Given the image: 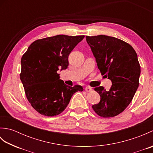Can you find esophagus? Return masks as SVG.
I'll use <instances>...</instances> for the list:
<instances>
[{
  "mask_svg": "<svg viewBox=\"0 0 153 153\" xmlns=\"http://www.w3.org/2000/svg\"><path fill=\"white\" fill-rule=\"evenodd\" d=\"M85 90L86 92H91V91H93L92 88H91L90 87H86L85 88Z\"/></svg>",
  "mask_w": 153,
  "mask_h": 153,
  "instance_id": "esophagus-1",
  "label": "esophagus"
}]
</instances>
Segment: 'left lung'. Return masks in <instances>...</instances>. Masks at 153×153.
Returning a JSON list of instances; mask_svg holds the SVG:
<instances>
[{"instance_id": "left-lung-1", "label": "left lung", "mask_w": 153, "mask_h": 153, "mask_svg": "<svg viewBox=\"0 0 153 153\" xmlns=\"http://www.w3.org/2000/svg\"><path fill=\"white\" fill-rule=\"evenodd\" d=\"M86 40L101 75L112 82L108 91L95 87L100 100L92 108L100 117H114L128 107L139 87L141 66L137 53L130 45L113 37L86 36Z\"/></svg>"}]
</instances>
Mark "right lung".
I'll return each instance as SVG.
<instances>
[{"instance_id":"right-lung-1","label":"right lung","mask_w":153,"mask_h":153,"mask_svg":"<svg viewBox=\"0 0 153 153\" xmlns=\"http://www.w3.org/2000/svg\"><path fill=\"white\" fill-rule=\"evenodd\" d=\"M84 37L58 35L38 39L22 56L20 79L28 101L41 114H60L74 94L83 90L79 85H66L58 71L68 68V56Z\"/></svg>"}]
</instances>
